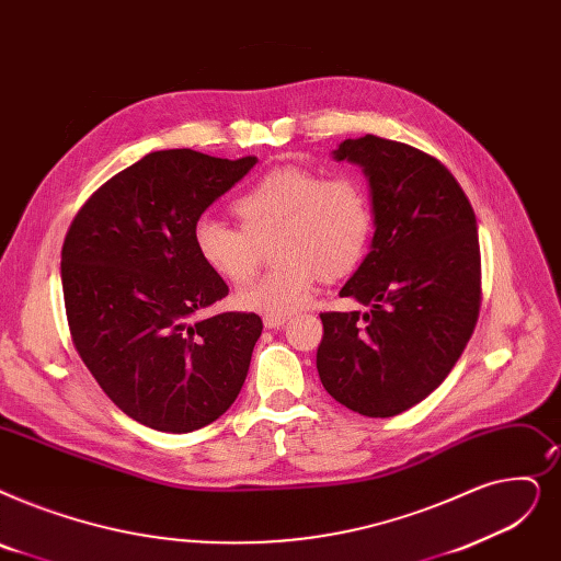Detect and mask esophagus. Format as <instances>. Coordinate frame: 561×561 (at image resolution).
<instances>
[{
    "mask_svg": "<svg viewBox=\"0 0 561 561\" xmlns=\"http://www.w3.org/2000/svg\"><path fill=\"white\" fill-rule=\"evenodd\" d=\"M288 319L286 316H277V313H265L263 316V325L267 328V330H275V328H282L284 323H286Z\"/></svg>",
    "mask_w": 561,
    "mask_h": 561,
    "instance_id": "1",
    "label": "esophagus"
}]
</instances>
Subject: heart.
Wrapping results in <instances>:
<instances>
[{
	"label": "heart",
	"mask_w": 561,
	"mask_h": 561,
	"mask_svg": "<svg viewBox=\"0 0 561 561\" xmlns=\"http://www.w3.org/2000/svg\"><path fill=\"white\" fill-rule=\"evenodd\" d=\"M240 226L204 215L194 222V250L215 275L245 284L256 271L254 242L273 240L277 265L238 294V305L261 313L300 309L319 282L348 275L371 236L364 190L346 176L323 179L302 167H279L233 202Z\"/></svg>",
	"instance_id": "1"
}]
</instances>
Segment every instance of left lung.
I'll return each instance as SVG.
<instances>
[{
    "instance_id": "8db88e82",
    "label": "left lung",
    "mask_w": 561,
    "mask_h": 561,
    "mask_svg": "<svg viewBox=\"0 0 561 561\" xmlns=\"http://www.w3.org/2000/svg\"><path fill=\"white\" fill-rule=\"evenodd\" d=\"M369 181L371 250L339 290L367 311L321 313L316 369L364 417L424 401L468 346L481 305L477 217L449 169L408 144L364 135L332 151Z\"/></svg>"
}]
</instances>
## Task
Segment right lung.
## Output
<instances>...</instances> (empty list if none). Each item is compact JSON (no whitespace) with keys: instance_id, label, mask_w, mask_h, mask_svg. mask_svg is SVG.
Returning <instances> with one entry per match:
<instances>
[{"instance_id":"right-lung-1","label":"right lung","mask_w":561,"mask_h":561,"mask_svg":"<svg viewBox=\"0 0 561 561\" xmlns=\"http://www.w3.org/2000/svg\"><path fill=\"white\" fill-rule=\"evenodd\" d=\"M259 160L192 149L144 156L91 194L61 250L72 344L103 392L135 422L197 431L231 408L263 323L225 311L229 294L194 250V222Z\"/></svg>"}]
</instances>
